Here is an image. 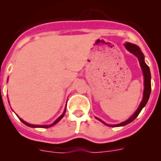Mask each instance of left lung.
I'll list each match as a JSON object with an SVG mask.
<instances>
[{"label": "left lung", "mask_w": 161, "mask_h": 161, "mask_svg": "<svg viewBox=\"0 0 161 161\" xmlns=\"http://www.w3.org/2000/svg\"><path fill=\"white\" fill-rule=\"evenodd\" d=\"M124 46L128 52H130V53L133 54L134 55H136V57H137L138 60H139V64H140V67H141L143 78H144V80H143V86H144V89H143V98H142L141 102L139 104V107L136 109V112H135L127 120L124 121L123 123L114 125L107 124V123H106L105 122H103L102 119H98V118L96 117V119H97V120L100 121V122H102L103 124L106 125V126H110V127H117V126H126V125L131 123L132 121L135 120V119L137 118L138 115H139V114L141 112L142 109L146 106V104H147V101H148L149 99V97H150L151 94V72L150 69H149V67L146 64V63H145L144 55H143V52H141L140 48H139L137 45H136V44L130 43V42H126V43L124 44Z\"/></svg>", "instance_id": "1"}]
</instances>
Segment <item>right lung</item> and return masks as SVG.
Wrapping results in <instances>:
<instances>
[{
  "label": "right lung",
  "mask_w": 161,
  "mask_h": 161,
  "mask_svg": "<svg viewBox=\"0 0 161 161\" xmlns=\"http://www.w3.org/2000/svg\"><path fill=\"white\" fill-rule=\"evenodd\" d=\"M65 112H66V107H65L64 110V112H63V114H61L60 116H59V117L58 118V119H56V120H55V122H54L53 123H52V124H49V125H34V124H30V123H26V122H25V121H24L23 119H20V118H19V119H20V120H21V122H22V123H24V124L26 125V126H30V127H33V128H35V127H38V128H48V127H51V126H54V125H55V124H56V123H57L58 122H59V121H60L61 119H63V117H64V114H65Z\"/></svg>",
  "instance_id": "obj_1"
}]
</instances>
